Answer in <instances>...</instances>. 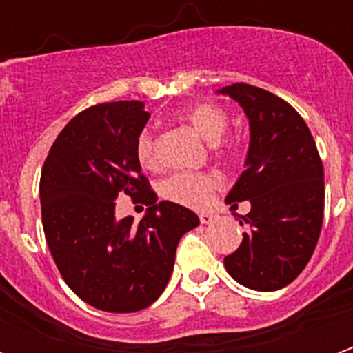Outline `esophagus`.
I'll use <instances>...</instances> for the list:
<instances>
[{
	"instance_id": "1",
	"label": "esophagus",
	"mask_w": 353,
	"mask_h": 353,
	"mask_svg": "<svg viewBox=\"0 0 353 353\" xmlns=\"http://www.w3.org/2000/svg\"><path fill=\"white\" fill-rule=\"evenodd\" d=\"M199 217H200V223H202V225H212V223L215 221V215H212V214H200Z\"/></svg>"
}]
</instances>
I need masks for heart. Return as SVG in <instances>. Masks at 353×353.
<instances>
[{
	"label": "heart",
	"mask_w": 353,
	"mask_h": 353,
	"mask_svg": "<svg viewBox=\"0 0 353 353\" xmlns=\"http://www.w3.org/2000/svg\"><path fill=\"white\" fill-rule=\"evenodd\" d=\"M181 121L191 126L200 138L212 143V149L217 153L230 151V143H223L221 136L229 126V113L215 103H199L192 105L181 113ZM136 154L143 166L153 168L157 164V153H154V139L149 132H143L136 145ZM215 177L210 174H196V172H179L170 176L162 183V194L164 199L172 200L176 204L187 208H204L212 199L215 189Z\"/></svg>",
	"instance_id": "obj_1"
}]
</instances>
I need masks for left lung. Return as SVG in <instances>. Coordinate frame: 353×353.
Segmentation results:
<instances>
[{
	"instance_id": "1",
	"label": "left lung",
	"mask_w": 353,
	"mask_h": 353,
	"mask_svg": "<svg viewBox=\"0 0 353 353\" xmlns=\"http://www.w3.org/2000/svg\"><path fill=\"white\" fill-rule=\"evenodd\" d=\"M250 121L245 170L225 202L250 200L242 244L225 257L227 272L245 288L276 291L303 272L323 221V164L303 117L276 94L234 83L217 90Z\"/></svg>"
}]
</instances>
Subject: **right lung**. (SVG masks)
<instances>
[{
  "label": "right lung",
  "mask_w": 353,
  "mask_h": 353,
  "mask_svg": "<svg viewBox=\"0 0 353 353\" xmlns=\"http://www.w3.org/2000/svg\"><path fill=\"white\" fill-rule=\"evenodd\" d=\"M141 101L98 103L73 117L43 164V230L58 270L73 293L115 314L153 304L166 288L179 238L199 217L168 200L157 202L141 174L136 145L149 121ZM141 196L139 223L117 220L119 194Z\"/></svg>",
  "instance_id": "1"
}]
</instances>
